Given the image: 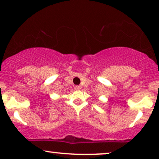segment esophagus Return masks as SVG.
Instances as JSON below:
<instances>
[{"label": "esophagus", "instance_id": "obj_1", "mask_svg": "<svg viewBox=\"0 0 159 159\" xmlns=\"http://www.w3.org/2000/svg\"><path fill=\"white\" fill-rule=\"evenodd\" d=\"M75 90H81V87H80V86H75Z\"/></svg>", "mask_w": 159, "mask_h": 159}]
</instances>
